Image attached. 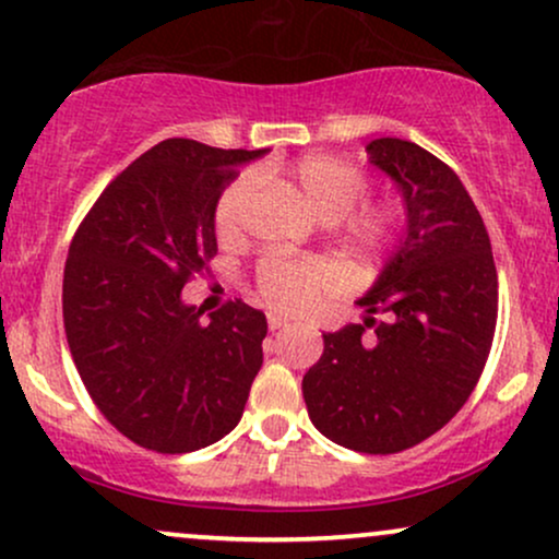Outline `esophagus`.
Wrapping results in <instances>:
<instances>
[{
  "instance_id": "esophagus-1",
  "label": "esophagus",
  "mask_w": 559,
  "mask_h": 559,
  "mask_svg": "<svg viewBox=\"0 0 559 559\" xmlns=\"http://www.w3.org/2000/svg\"><path fill=\"white\" fill-rule=\"evenodd\" d=\"M282 326H287V319L277 317V313H269V330H282Z\"/></svg>"
}]
</instances>
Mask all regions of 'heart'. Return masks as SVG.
Wrapping results in <instances>:
<instances>
[{"label": "heart", "instance_id": "heart-1", "mask_svg": "<svg viewBox=\"0 0 559 559\" xmlns=\"http://www.w3.org/2000/svg\"><path fill=\"white\" fill-rule=\"evenodd\" d=\"M285 186L306 203L317 219L334 225L343 222L347 238L358 248H379L392 229V214L384 206H358L364 201L369 180L337 156L311 154L287 167ZM251 182L242 177L219 195L214 212V227L219 238H233L238 233L242 206H246ZM337 282L332 264L321 259H266L259 266V293L277 311L293 313L311 306L321 293Z\"/></svg>", "mask_w": 559, "mask_h": 559}]
</instances>
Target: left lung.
<instances>
[{
    "mask_svg": "<svg viewBox=\"0 0 559 559\" xmlns=\"http://www.w3.org/2000/svg\"><path fill=\"white\" fill-rule=\"evenodd\" d=\"M366 151L397 188L403 233L356 300L364 324L324 334L304 397L334 444L390 455L442 429L474 392L495 337L497 269L481 214L448 164L403 138Z\"/></svg>",
    "mask_w": 559,
    "mask_h": 559,
    "instance_id": "left-lung-1",
    "label": "left lung"
}]
</instances>
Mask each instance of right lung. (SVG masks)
Wrapping results in <instances>:
<instances>
[{"instance_id":"right-lung-1","label":"right lung","mask_w":559,"mask_h":559,"mask_svg":"<svg viewBox=\"0 0 559 559\" xmlns=\"http://www.w3.org/2000/svg\"><path fill=\"white\" fill-rule=\"evenodd\" d=\"M266 151L156 143L109 182L70 242L62 313L72 360L104 418L141 448L193 452L240 421L266 317L229 300L203 324L182 287L214 259L219 195Z\"/></svg>"}]
</instances>
